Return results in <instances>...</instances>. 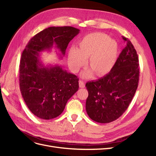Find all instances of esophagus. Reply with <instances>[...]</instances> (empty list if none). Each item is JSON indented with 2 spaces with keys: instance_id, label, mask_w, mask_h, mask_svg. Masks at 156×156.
I'll return each mask as SVG.
<instances>
[{
  "instance_id": "34e87169",
  "label": "esophagus",
  "mask_w": 156,
  "mask_h": 156,
  "mask_svg": "<svg viewBox=\"0 0 156 156\" xmlns=\"http://www.w3.org/2000/svg\"><path fill=\"white\" fill-rule=\"evenodd\" d=\"M79 87L80 88H84V87H85V84H84V81H82V80H79Z\"/></svg>"
}]
</instances>
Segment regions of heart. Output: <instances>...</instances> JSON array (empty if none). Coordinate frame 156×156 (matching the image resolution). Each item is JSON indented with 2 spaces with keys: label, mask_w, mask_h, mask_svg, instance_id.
I'll use <instances>...</instances> for the list:
<instances>
[{
  "label": "heart",
  "mask_w": 156,
  "mask_h": 156,
  "mask_svg": "<svg viewBox=\"0 0 156 156\" xmlns=\"http://www.w3.org/2000/svg\"><path fill=\"white\" fill-rule=\"evenodd\" d=\"M118 55L115 40L102 33H92L83 37L77 50L70 49L68 63L71 69L77 72L86 63L90 69L83 73L84 77H91L93 73L98 77L105 76L114 68Z\"/></svg>",
  "instance_id": "b5f03b06"
}]
</instances>
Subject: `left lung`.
<instances>
[{
	"label": "left lung",
	"mask_w": 156,
	"mask_h": 156,
	"mask_svg": "<svg viewBox=\"0 0 156 156\" xmlns=\"http://www.w3.org/2000/svg\"><path fill=\"white\" fill-rule=\"evenodd\" d=\"M122 39L126 45L114 68L104 77L86 83L88 92L87 112L99 123H109L123 115L139 84L138 55L128 38L122 36Z\"/></svg>",
	"instance_id": "left-lung-1"
}]
</instances>
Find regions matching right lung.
Segmentation results:
<instances>
[{
  "label": "right lung",
  "mask_w": 156,
  "mask_h": 156,
  "mask_svg": "<svg viewBox=\"0 0 156 156\" xmlns=\"http://www.w3.org/2000/svg\"><path fill=\"white\" fill-rule=\"evenodd\" d=\"M79 30L72 27H51L33 36L23 51L20 86L27 106L35 116L50 120L62 113L67 101L79 89V78L58 66L43 67L37 58L41 51L56 44L64 55L69 41Z\"/></svg>",
  "instance_id": "1"
}]
</instances>
